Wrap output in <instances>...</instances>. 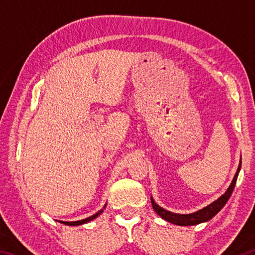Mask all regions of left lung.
Returning a JSON list of instances; mask_svg holds the SVG:
<instances>
[{
	"instance_id": "obj_1",
	"label": "left lung",
	"mask_w": 255,
	"mask_h": 255,
	"mask_svg": "<svg viewBox=\"0 0 255 255\" xmlns=\"http://www.w3.org/2000/svg\"><path fill=\"white\" fill-rule=\"evenodd\" d=\"M241 170V162L239 165V169L236 171V174L233 179L232 183L230 185V188L227 189V191L224 193V195L217 199L216 201H214L213 204H210L209 206L205 207L204 209L198 210L196 213L193 214H188V215H180V214H174L171 213V211H167L165 209H163L162 207H159L158 205L155 204V201L150 198V202H152V206L154 210L156 211V214L161 216L163 219L165 221L170 222L172 224H175V225H180V226H191V225H197V224L204 223V222H208L209 219H211L214 217L215 215H217L221 209L223 208L224 206L226 205V202L230 199V197L232 196L233 190L235 188L236 184V180L237 176H239V172Z\"/></svg>"
}]
</instances>
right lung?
Instances as JSON below:
<instances>
[{
    "mask_svg": "<svg viewBox=\"0 0 255 255\" xmlns=\"http://www.w3.org/2000/svg\"><path fill=\"white\" fill-rule=\"evenodd\" d=\"M103 211V209H101V210H99L97 214H94L93 216H91V217H88V218H85V219H82V221H77V222H60L62 224H65V225H71V226H76V225H82V224H85V223H89V222H91L92 219H94V218H97L99 215H100L101 213Z\"/></svg>",
    "mask_w": 255,
    "mask_h": 255,
    "instance_id": "add662e5",
    "label": "right lung"
}]
</instances>
